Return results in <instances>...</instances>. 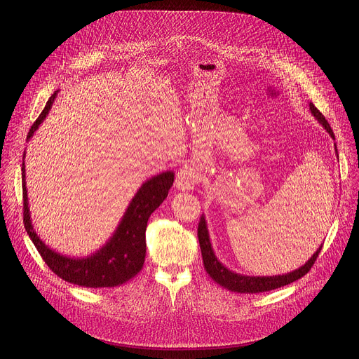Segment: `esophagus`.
I'll return each mask as SVG.
<instances>
[{
  "instance_id": "34e87169",
  "label": "esophagus",
  "mask_w": 359,
  "mask_h": 359,
  "mask_svg": "<svg viewBox=\"0 0 359 359\" xmlns=\"http://www.w3.org/2000/svg\"><path fill=\"white\" fill-rule=\"evenodd\" d=\"M198 182H199V173L196 172L195 167L189 164H184L183 167H180L176 177V184L180 187V189L191 191L194 189Z\"/></svg>"
}]
</instances>
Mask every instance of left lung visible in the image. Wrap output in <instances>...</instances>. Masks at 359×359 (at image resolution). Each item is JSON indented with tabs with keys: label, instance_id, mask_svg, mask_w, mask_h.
Instances as JSON below:
<instances>
[{
	"label": "left lung",
	"instance_id": "obj_1",
	"mask_svg": "<svg viewBox=\"0 0 359 359\" xmlns=\"http://www.w3.org/2000/svg\"><path fill=\"white\" fill-rule=\"evenodd\" d=\"M310 109L313 115L320 121L325 126V129L329 132L330 137L334 138L333 129L330 128L329 122L326 121V118L322 115L313 103H310ZM198 238H199V246H201V252H202V260H203V266L205 271L208 272V275L219 284L221 287L227 288L230 291L234 292H248V294H256V292H265V291H271V290H276L284 285L291 284L294 280H298L301 276H304L306 273L310 272V269L313 268L314 262L318 257V253L322 252V248H320L313 257L306 263L304 266H301L299 269L290 272L287 275H278V276H244V275H238L234 273L231 271H229L225 266H222L221 263L218 262V259L215 257L212 249H211V243H210V236H208V230H206V224H205V218L201 217L199 224H198Z\"/></svg>",
	"mask_w": 359,
	"mask_h": 359
}]
</instances>
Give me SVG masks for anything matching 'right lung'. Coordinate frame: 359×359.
<instances>
[{"label": "right lung", "mask_w": 359, "mask_h": 359, "mask_svg": "<svg viewBox=\"0 0 359 359\" xmlns=\"http://www.w3.org/2000/svg\"><path fill=\"white\" fill-rule=\"evenodd\" d=\"M56 93H53L46 102L45 109L32 125L27 140L33 135V132L46 118L48 111L55 100ZM25 158V156H23ZM22 182H23V222L25 229L36 246L37 252L42 256L43 262L49 269L58 275L61 279L71 282L74 285L86 288H106L116 287L135 276L144 265L145 260V230L149 215L153 214L160 203L167 198L170 187L173 186L175 173L164 172L145 182L121 221L119 227L110 238L106 246L86 259H69L50 250L42 243V240L34 233L29 208H27V191L25 182V161L22 165Z\"/></svg>", "instance_id": "right-lung-1"}]
</instances>
